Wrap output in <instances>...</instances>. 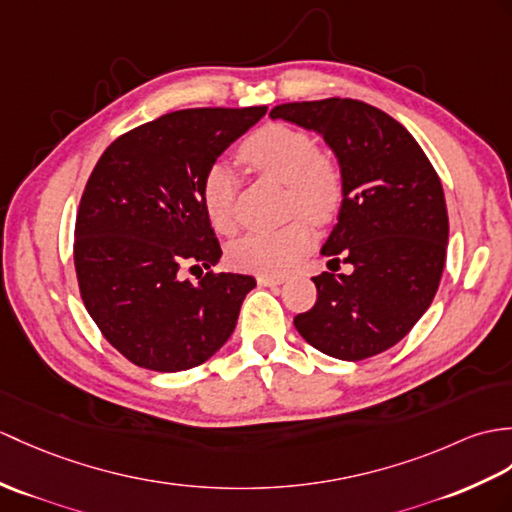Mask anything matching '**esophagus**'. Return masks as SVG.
<instances>
[{
    "instance_id": "34e87169",
    "label": "esophagus",
    "mask_w": 512,
    "mask_h": 512,
    "mask_svg": "<svg viewBox=\"0 0 512 512\" xmlns=\"http://www.w3.org/2000/svg\"><path fill=\"white\" fill-rule=\"evenodd\" d=\"M283 281H285L283 275H259V277H257V283H259V285H279V283H283Z\"/></svg>"
}]
</instances>
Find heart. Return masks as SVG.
Returning a JSON list of instances; mask_svg holds the SVG:
<instances>
[{
  "instance_id": "1",
  "label": "heart",
  "mask_w": 512,
  "mask_h": 512,
  "mask_svg": "<svg viewBox=\"0 0 512 512\" xmlns=\"http://www.w3.org/2000/svg\"><path fill=\"white\" fill-rule=\"evenodd\" d=\"M240 159L255 172L285 183L288 211L307 212L314 222L325 224L334 220L342 207L344 174L340 163L318 152L316 141L305 130L285 124L261 126L244 139ZM200 200L211 227L218 233H231L235 224V178L227 165H211L202 176ZM306 217L299 213L279 229L242 235L229 246L231 264L264 275H279L292 268L314 240L311 217Z\"/></svg>"
}]
</instances>
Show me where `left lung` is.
<instances>
[{"label": "left lung", "mask_w": 512, "mask_h": 512, "mask_svg": "<svg viewBox=\"0 0 512 512\" xmlns=\"http://www.w3.org/2000/svg\"><path fill=\"white\" fill-rule=\"evenodd\" d=\"M270 117L323 135L344 174L338 224L323 255L354 272L312 277L316 303L294 316V327L331 358H373L408 336L441 283L449 237L441 178L417 139L366 102H288Z\"/></svg>", "instance_id": "8db88e82"}]
</instances>
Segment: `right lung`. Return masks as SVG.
<instances>
[{
    "mask_svg": "<svg viewBox=\"0 0 512 512\" xmlns=\"http://www.w3.org/2000/svg\"><path fill=\"white\" fill-rule=\"evenodd\" d=\"M183 109L117 137L80 198L74 266L82 303L111 347L159 373L200 366L233 334L255 279L208 269L222 255L200 185L220 154L266 115Z\"/></svg>",
    "mask_w": 512,
    "mask_h": 512,
    "instance_id": "right-lung-1",
    "label": "right lung"
}]
</instances>
